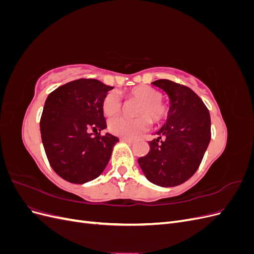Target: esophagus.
I'll return each mask as SVG.
<instances>
[{"label": "esophagus", "mask_w": 254, "mask_h": 254, "mask_svg": "<svg viewBox=\"0 0 254 254\" xmlns=\"http://www.w3.org/2000/svg\"><path fill=\"white\" fill-rule=\"evenodd\" d=\"M121 141H122V142H126V143H128V144H132V143L134 142V140H132V139H127V137H121Z\"/></svg>", "instance_id": "34e87169"}]
</instances>
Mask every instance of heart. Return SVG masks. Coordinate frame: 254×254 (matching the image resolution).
Masks as SVG:
<instances>
[{"instance_id": "1", "label": "heart", "mask_w": 254, "mask_h": 254, "mask_svg": "<svg viewBox=\"0 0 254 254\" xmlns=\"http://www.w3.org/2000/svg\"><path fill=\"white\" fill-rule=\"evenodd\" d=\"M126 98L137 101L134 108L135 118L114 117L108 122V130L122 137L131 139L146 131L152 124H161L167 118L168 109L166 105L161 101L162 93L150 86H137L126 93ZM122 108V99L117 92L110 91L102 101V110L105 115L110 117L120 112Z\"/></svg>"}]
</instances>
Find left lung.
Instances as JSON below:
<instances>
[{"label": "left lung", "instance_id": "obj_1", "mask_svg": "<svg viewBox=\"0 0 254 254\" xmlns=\"http://www.w3.org/2000/svg\"><path fill=\"white\" fill-rule=\"evenodd\" d=\"M152 84L170 97L167 121L157 139L149 142L150 149L137 159L151 183L176 187L189 180L200 165L211 140V118L202 99L195 92L168 79Z\"/></svg>", "mask_w": 254, "mask_h": 254}]
</instances>
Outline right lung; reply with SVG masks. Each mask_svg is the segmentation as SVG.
<instances>
[{
    "mask_svg": "<svg viewBox=\"0 0 254 254\" xmlns=\"http://www.w3.org/2000/svg\"><path fill=\"white\" fill-rule=\"evenodd\" d=\"M112 89L97 79L80 78L49 94L40 120L41 139L50 165L63 179L86 183L108 164L119 139L101 134L107 128L102 101Z\"/></svg>",
    "mask_w": 254,
    "mask_h": 254,
    "instance_id": "obj_1",
    "label": "right lung"
}]
</instances>
